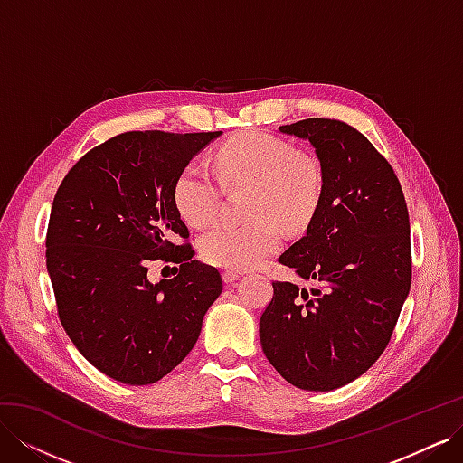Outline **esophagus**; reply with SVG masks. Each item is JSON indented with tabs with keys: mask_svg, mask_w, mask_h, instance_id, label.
<instances>
[{
	"mask_svg": "<svg viewBox=\"0 0 463 463\" xmlns=\"http://www.w3.org/2000/svg\"><path fill=\"white\" fill-rule=\"evenodd\" d=\"M240 278H241V274H240V272H233V270H226V272L222 274V279H223V282H226V284H233V282H237V279H240Z\"/></svg>",
	"mask_w": 463,
	"mask_h": 463,
	"instance_id": "1",
	"label": "esophagus"
}]
</instances>
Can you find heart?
I'll use <instances>...</instances> for the list:
<instances>
[{
    "label": "heart",
    "instance_id": "1",
    "mask_svg": "<svg viewBox=\"0 0 463 463\" xmlns=\"http://www.w3.org/2000/svg\"><path fill=\"white\" fill-rule=\"evenodd\" d=\"M216 172L226 185H255L250 203L253 223H218L199 241L203 260L228 270L260 264L282 245V228L309 220L320 199L322 177L313 158L301 156L289 143L270 133L250 131L232 138L216 154ZM204 160L189 162L175 184V204L189 223L214 220L222 201V182Z\"/></svg>",
    "mask_w": 463,
    "mask_h": 463
}]
</instances>
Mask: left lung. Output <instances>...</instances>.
Returning <instances> with one entry per match:
<instances>
[{
	"label": "left lung",
	"instance_id": "left-lung-1",
	"mask_svg": "<svg viewBox=\"0 0 463 463\" xmlns=\"http://www.w3.org/2000/svg\"><path fill=\"white\" fill-rule=\"evenodd\" d=\"M278 129L311 143L322 177L305 235L278 260L320 288L274 282L259 335L289 384L330 392L365 373L394 332L411 286L410 214L394 170L352 125Z\"/></svg>",
	"mask_w": 463,
	"mask_h": 463
}]
</instances>
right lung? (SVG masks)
Instances as JSON below:
<instances>
[{
    "label": "right lung",
    "instance_id": "add662e5",
    "mask_svg": "<svg viewBox=\"0 0 463 463\" xmlns=\"http://www.w3.org/2000/svg\"><path fill=\"white\" fill-rule=\"evenodd\" d=\"M222 135L131 131L85 154L55 193L46 269L69 338L90 365L143 386L174 371L197 344L222 293L220 272L194 260L175 204L184 167ZM152 260L179 261L152 285Z\"/></svg>",
    "mask_w": 463,
    "mask_h": 463
}]
</instances>
